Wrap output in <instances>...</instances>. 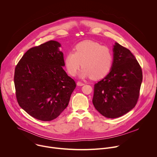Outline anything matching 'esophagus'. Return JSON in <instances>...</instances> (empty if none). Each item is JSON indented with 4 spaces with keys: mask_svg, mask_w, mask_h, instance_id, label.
<instances>
[{
    "mask_svg": "<svg viewBox=\"0 0 157 157\" xmlns=\"http://www.w3.org/2000/svg\"><path fill=\"white\" fill-rule=\"evenodd\" d=\"M77 85H78V86H81L84 85V83H83V82H81V81H78Z\"/></svg>",
    "mask_w": 157,
    "mask_h": 157,
    "instance_id": "obj_1",
    "label": "esophagus"
}]
</instances>
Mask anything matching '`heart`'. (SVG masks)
Listing matches in <instances>:
<instances>
[{
	"instance_id": "heart-1",
	"label": "heart",
	"mask_w": 157,
	"mask_h": 157,
	"mask_svg": "<svg viewBox=\"0 0 157 157\" xmlns=\"http://www.w3.org/2000/svg\"><path fill=\"white\" fill-rule=\"evenodd\" d=\"M113 61V52L109 48L91 40L78 43L74 52L67 53L64 60L66 69L70 75L75 76L82 65L80 76H91L96 79L105 77L110 72Z\"/></svg>"
}]
</instances>
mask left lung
<instances>
[{"instance_id":"left-lung-1","label":"left lung","mask_w":157,"mask_h":157,"mask_svg":"<svg viewBox=\"0 0 157 157\" xmlns=\"http://www.w3.org/2000/svg\"><path fill=\"white\" fill-rule=\"evenodd\" d=\"M110 73L94 86L93 103L107 118L119 117L137 103L142 82L141 66L130 51L116 43Z\"/></svg>"}]
</instances>
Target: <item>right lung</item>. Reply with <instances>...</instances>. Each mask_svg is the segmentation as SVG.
<instances>
[{
    "mask_svg": "<svg viewBox=\"0 0 157 157\" xmlns=\"http://www.w3.org/2000/svg\"><path fill=\"white\" fill-rule=\"evenodd\" d=\"M60 43L50 40L30 48L15 68V95L19 105L42 121L58 117L68 106L76 84L68 76Z\"/></svg>",
    "mask_w": 157,
    "mask_h": 157,
    "instance_id": "1",
    "label": "right lung"
}]
</instances>
